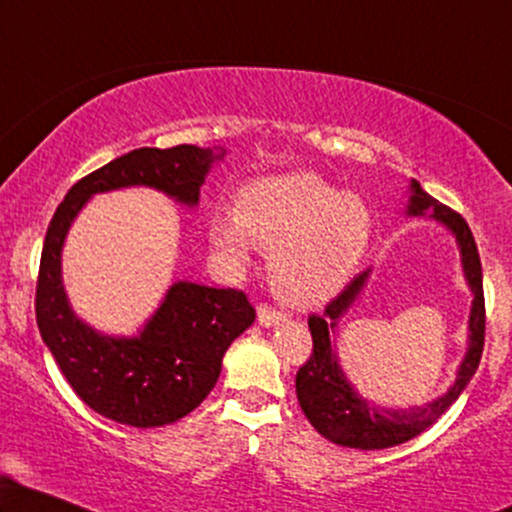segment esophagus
Instances as JSON below:
<instances>
[{
  "mask_svg": "<svg viewBox=\"0 0 512 512\" xmlns=\"http://www.w3.org/2000/svg\"><path fill=\"white\" fill-rule=\"evenodd\" d=\"M289 319V314L286 312H279V310H272V307H265V305H261L258 307V324L261 326H277V324H282V321H286Z\"/></svg>",
  "mask_w": 512,
  "mask_h": 512,
  "instance_id": "1",
  "label": "esophagus"
}]
</instances>
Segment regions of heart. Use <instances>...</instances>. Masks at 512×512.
I'll return each instance as SVG.
<instances>
[{
	"label": "heart",
	"instance_id": "b5f03b06",
	"mask_svg": "<svg viewBox=\"0 0 512 512\" xmlns=\"http://www.w3.org/2000/svg\"><path fill=\"white\" fill-rule=\"evenodd\" d=\"M373 214L356 193L314 172L249 181L237 209L209 219V242L244 268L254 247L270 251V282L284 300L321 305L349 282L366 254Z\"/></svg>",
	"mask_w": 512,
	"mask_h": 512
}]
</instances>
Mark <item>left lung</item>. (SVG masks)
<instances>
[{
  "label": "left lung",
  "mask_w": 512,
  "mask_h": 512,
  "mask_svg": "<svg viewBox=\"0 0 512 512\" xmlns=\"http://www.w3.org/2000/svg\"><path fill=\"white\" fill-rule=\"evenodd\" d=\"M405 216H422L424 221H433L443 226L454 237L459 249L461 272L466 286L471 291V312H468V335L466 352L459 361L457 377L431 401L408 405V408H389L377 405L361 394L349 380L340 363V352L335 338L340 335V321L356 305L361 293L366 291L373 275V268L363 270L338 298L331 300L324 314H312L307 319L312 333V356L296 375V394L305 417L326 440L335 445L354 447V450H384L408 443L431 424L443 417L450 405L461 396V391L473 380L478 370L482 345H485V298H482V268L478 247L468 223L450 207L440 205L419 186V181L410 179L408 200H405Z\"/></svg>",
  "instance_id": "obj_1"
}]
</instances>
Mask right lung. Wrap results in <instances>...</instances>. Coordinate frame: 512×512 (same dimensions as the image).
Listing matches in <instances>:
<instances>
[{
	"instance_id": "right-lung-1",
	"label": "right lung",
	"mask_w": 512,
	"mask_h": 512,
	"mask_svg": "<svg viewBox=\"0 0 512 512\" xmlns=\"http://www.w3.org/2000/svg\"><path fill=\"white\" fill-rule=\"evenodd\" d=\"M226 153L221 146L191 144L125 153L69 188L48 226L37 282L39 333L62 375L97 415L137 429L186 417L214 389L223 354L254 324L256 312L242 291L179 279L135 335L97 331L74 312L62 279L69 228L97 193L121 188H153L195 209L207 174Z\"/></svg>"
}]
</instances>
